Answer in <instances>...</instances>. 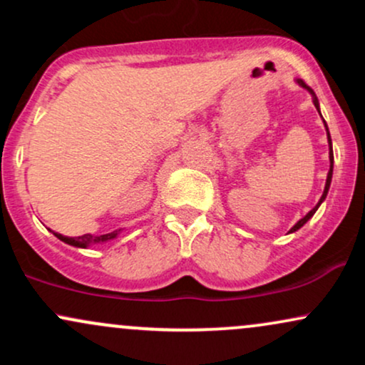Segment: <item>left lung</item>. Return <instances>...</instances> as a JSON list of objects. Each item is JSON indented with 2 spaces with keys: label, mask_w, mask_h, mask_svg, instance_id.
<instances>
[{
  "label": "left lung",
  "mask_w": 365,
  "mask_h": 365,
  "mask_svg": "<svg viewBox=\"0 0 365 365\" xmlns=\"http://www.w3.org/2000/svg\"><path fill=\"white\" fill-rule=\"evenodd\" d=\"M297 83H299V86H302L304 89H307L309 92H311V94H312V103H314V106H316V110L319 111V101H317L316 94H314V91L311 89V87H309L307 83H305L304 81H300V78H297ZM319 115H321V111H319ZM324 127H326V132H328V144H329V171H328V178H326L324 192H322V195H321L319 202L316 204V207L311 209V211H309L307 215H305V216L302 217V220H300V221H297V225L293 226V228L290 230V233L297 232V230H300V228H302V226H304L305 223H307V221L311 220V217L314 216V212H316V211H317V207L321 206V204H322V200L326 199V195H328V190H329V185H331V177H333V145H331V135H329V130H328V125H326V121H324Z\"/></svg>",
  "instance_id": "obj_1"
}]
</instances>
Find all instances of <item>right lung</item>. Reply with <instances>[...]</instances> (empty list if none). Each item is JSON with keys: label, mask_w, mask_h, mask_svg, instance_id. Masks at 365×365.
<instances>
[{"label": "right lung", "mask_w": 365, "mask_h": 365, "mask_svg": "<svg viewBox=\"0 0 365 365\" xmlns=\"http://www.w3.org/2000/svg\"><path fill=\"white\" fill-rule=\"evenodd\" d=\"M118 233H120V230H115V232L106 233V235H91V233H86V235H82V237H65V235H61V233H54V232H53V235L56 238H60L61 242H65V244H68V245L87 249V247H91V245L103 244V242L113 240V238L118 237Z\"/></svg>", "instance_id": "1"}]
</instances>
